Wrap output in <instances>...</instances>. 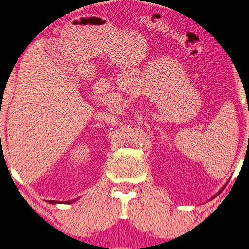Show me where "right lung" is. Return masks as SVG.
Wrapping results in <instances>:
<instances>
[{
    "mask_svg": "<svg viewBox=\"0 0 249 249\" xmlns=\"http://www.w3.org/2000/svg\"><path fill=\"white\" fill-rule=\"evenodd\" d=\"M75 200L77 199H74V200H71V201H66V202H62V201H47L48 203H50V204H57V203H67V204H70V203H72V202H74Z\"/></svg>",
    "mask_w": 249,
    "mask_h": 249,
    "instance_id": "right-lung-1",
    "label": "right lung"
}]
</instances>
